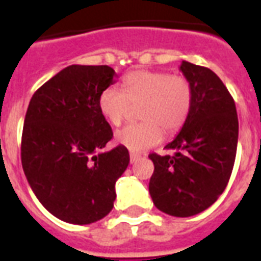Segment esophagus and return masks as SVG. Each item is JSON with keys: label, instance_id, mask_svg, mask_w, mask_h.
<instances>
[{"label": "esophagus", "instance_id": "obj_1", "mask_svg": "<svg viewBox=\"0 0 261 261\" xmlns=\"http://www.w3.org/2000/svg\"><path fill=\"white\" fill-rule=\"evenodd\" d=\"M141 159V154H137V153H130V161L131 163H135Z\"/></svg>", "mask_w": 261, "mask_h": 261}]
</instances>
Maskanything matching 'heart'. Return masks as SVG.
<instances>
[{
  "mask_svg": "<svg viewBox=\"0 0 261 261\" xmlns=\"http://www.w3.org/2000/svg\"><path fill=\"white\" fill-rule=\"evenodd\" d=\"M123 90L107 88L98 97V110L112 124L119 126L131 106H141L139 119L115 134L116 142L141 153L155 146L167 135L176 134L186 123L192 106L188 80L165 71L133 70L123 77Z\"/></svg>",
  "mask_w": 261,
  "mask_h": 261,
  "instance_id": "heart-1",
  "label": "heart"
}]
</instances>
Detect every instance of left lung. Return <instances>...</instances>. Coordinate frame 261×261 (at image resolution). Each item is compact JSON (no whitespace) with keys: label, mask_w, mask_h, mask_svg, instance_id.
Returning <instances> with one entry per match:
<instances>
[{"label":"left lung","mask_w":261,"mask_h":261,"mask_svg":"<svg viewBox=\"0 0 261 261\" xmlns=\"http://www.w3.org/2000/svg\"><path fill=\"white\" fill-rule=\"evenodd\" d=\"M180 70L192 89L184 126L165 149L153 153L149 192L154 206L173 217H191L213 204L230 178L239 142L233 97L214 71L182 61Z\"/></svg>","instance_id":"1"}]
</instances>
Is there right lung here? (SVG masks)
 <instances>
[{
  "label": "right lung",
  "instance_id": "1",
  "mask_svg": "<svg viewBox=\"0 0 261 261\" xmlns=\"http://www.w3.org/2000/svg\"><path fill=\"white\" fill-rule=\"evenodd\" d=\"M115 79L106 65H71L43 84L27 110L22 169L39 202L67 223L104 218L114 207L116 180L130 163L122 145L101 151L114 134L98 97Z\"/></svg>",
  "mask_w": 261,
  "mask_h": 261
}]
</instances>
